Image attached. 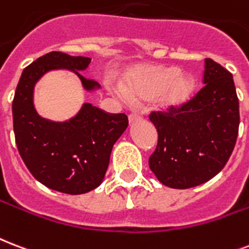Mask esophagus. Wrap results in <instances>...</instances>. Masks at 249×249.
<instances>
[{
	"label": "esophagus",
	"mask_w": 249,
	"mask_h": 249,
	"mask_svg": "<svg viewBox=\"0 0 249 249\" xmlns=\"http://www.w3.org/2000/svg\"><path fill=\"white\" fill-rule=\"evenodd\" d=\"M140 119H141V116L137 115V113H130V115H129V124H133V123H136V121H138Z\"/></svg>",
	"instance_id": "obj_1"
}]
</instances>
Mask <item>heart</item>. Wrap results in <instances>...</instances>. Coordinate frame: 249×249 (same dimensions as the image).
I'll return each mask as SVG.
<instances>
[{
	"mask_svg": "<svg viewBox=\"0 0 249 249\" xmlns=\"http://www.w3.org/2000/svg\"><path fill=\"white\" fill-rule=\"evenodd\" d=\"M124 90L134 99H154L155 107L160 111L174 112L192 99L196 81L191 74L180 73L172 66L147 65L136 70L125 81Z\"/></svg>",
	"mask_w": 249,
	"mask_h": 249,
	"instance_id": "1",
	"label": "heart"
}]
</instances>
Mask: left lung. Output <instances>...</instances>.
Returning a JSON list of instances; mask_svg holds the SVG:
<instances>
[{"label":"left lung","instance_id":"1","mask_svg":"<svg viewBox=\"0 0 249 249\" xmlns=\"http://www.w3.org/2000/svg\"><path fill=\"white\" fill-rule=\"evenodd\" d=\"M204 87L174 112H151L158 145L150 170L162 184L187 189L208 181L225 167L239 130V100L232 74L205 58Z\"/></svg>","mask_w":249,"mask_h":249}]
</instances>
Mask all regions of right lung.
I'll return each mask as SVG.
<instances>
[{"label":"right lung","mask_w":249,"mask_h":249,"mask_svg":"<svg viewBox=\"0 0 249 249\" xmlns=\"http://www.w3.org/2000/svg\"><path fill=\"white\" fill-rule=\"evenodd\" d=\"M90 62L89 57L47 53L23 70L13 100L15 143L24 164L37 181L68 195L87 193L102 184L112 147L128 126V116L85 103L70 120L54 123L37 115L34 87L49 70L69 69L85 90L99 89V83L79 74Z\"/></svg>","instance_id":"obj_1"}]
</instances>
